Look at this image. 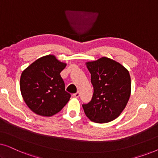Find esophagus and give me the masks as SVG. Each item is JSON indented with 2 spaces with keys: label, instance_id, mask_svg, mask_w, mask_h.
<instances>
[{
  "label": "esophagus",
  "instance_id": "esophagus-1",
  "mask_svg": "<svg viewBox=\"0 0 158 158\" xmlns=\"http://www.w3.org/2000/svg\"><path fill=\"white\" fill-rule=\"evenodd\" d=\"M73 96L75 97V98H78V97L80 96V93L79 92H77L76 94H73Z\"/></svg>",
  "mask_w": 158,
  "mask_h": 158
}]
</instances>
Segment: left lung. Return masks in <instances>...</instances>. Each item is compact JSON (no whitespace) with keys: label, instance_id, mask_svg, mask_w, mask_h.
Here are the masks:
<instances>
[{"label":"left lung","instance_id":"8db88e82","mask_svg":"<svg viewBox=\"0 0 158 158\" xmlns=\"http://www.w3.org/2000/svg\"><path fill=\"white\" fill-rule=\"evenodd\" d=\"M91 75L94 94L83 108L92 122H111L122 114L131 95V77L127 69L119 62L103 57L85 62Z\"/></svg>","mask_w":158,"mask_h":158}]
</instances>
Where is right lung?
<instances>
[{
    "label": "right lung",
    "instance_id": "right-lung-1",
    "mask_svg": "<svg viewBox=\"0 0 158 158\" xmlns=\"http://www.w3.org/2000/svg\"><path fill=\"white\" fill-rule=\"evenodd\" d=\"M67 65L53 55L39 58L21 73L20 89L27 106L39 116H54L70 98L60 73Z\"/></svg>",
    "mask_w": 158,
    "mask_h": 158
}]
</instances>
